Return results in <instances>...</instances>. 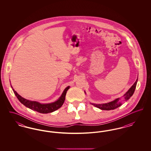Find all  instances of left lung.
Segmentation results:
<instances>
[{
	"mask_svg": "<svg viewBox=\"0 0 151 151\" xmlns=\"http://www.w3.org/2000/svg\"><path fill=\"white\" fill-rule=\"evenodd\" d=\"M137 79L135 83L129 88V91L123 95V97L124 99V100H128L134 93L136 86H137ZM119 100H120V99L118 98L115 99V100L108 103H106V104H91H91H92L94 106L99 108L101 110H114L122 105V104Z\"/></svg>",
	"mask_w": 151,
	"mask_h": 151,
	"instance_id": "obj_1",
	"label": "left lung"
}]
</instances>
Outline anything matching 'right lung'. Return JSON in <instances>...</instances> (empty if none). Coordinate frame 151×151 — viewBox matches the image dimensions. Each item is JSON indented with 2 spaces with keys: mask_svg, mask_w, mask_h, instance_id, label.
<instances>
[{
  "mask_svg": "<svg viewBox=\"0 0 151 151\" xmlns=\"http://www.w3.org/2000/svg\"><path fill=\"white\" fill-rule=\"evenodd\" d=\"M69 88H70V86H67L66 88H65L61 96L59 98V99L57 101L52 103H49V104H41L37 101H32L27 100L22 97V96L17 93L13 88H12V90L14 92V94L17 97V99L26 107L29 108L33 110L36 111L38 113L46 114V113H52L57 110L63 105L65 102V94L67 93V91L68 90Z\"/></svg>",
  "mask_w": 151,
  "mask_h": 151,
  "instance_id": "add662e5",
  "label": "right lung"
}]
</instances>
